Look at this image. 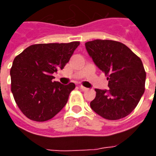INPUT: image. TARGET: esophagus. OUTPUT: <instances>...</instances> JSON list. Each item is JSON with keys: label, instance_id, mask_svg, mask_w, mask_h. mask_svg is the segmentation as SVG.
I'll use <instances>...</instances> for the list:
<instances>
[{"label": "esophagus", "instance_id": "34e87169", "mask_svg": "<svg viewBox=\"0 0 156 156\" xmlns=\"http://www.w3.org/2000/svg\"><path fill=\"white\" fill-rule=\"evenodd\" d=\"M79 87H80L81 90H83V91H84V90H87V88L85 87H83V86H79Z\"/></svg>", "mask_w": 156, "mask_h": 156}]
</instances>
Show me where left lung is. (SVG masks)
<instances>
[{"instance_id":"8db88e82","label":"left lung","mask_w":156,"mask_h":156,"mask_svg":"<svg viewBox=\"0 0 156 156\" xmlns=\"http://www.w3.org/2000/svg\"><path fill=\"white\" fill-rule=\"evenodd\" d=\"M94 63L108 80V90L95 89L90 108L107 120L128 116L138 105L145 90L146 72L143 62L122 43L95 40L85 44Z\"/></svg>"}]
</instances>
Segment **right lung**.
Listing matches in <instances>:
<instances>
[{
  "label": "right lung",
  "mask_w": 156,
  "mask_h": 156,
  "mask_svg": "<svg viewBox=\"0 0 156 156\" xmlns=\"http://www.w3.org/2000/svg\"><path fill=\"white\" fill-rule=\"evenodd\" d=\"M79 44H33L14 58L10 69L11 91L27 118L48 121L65 107L75 84L53 82L52 73L65 67Z\"/></svg>",
  "instance_id": "right-lung-1"
}]
</instances>
